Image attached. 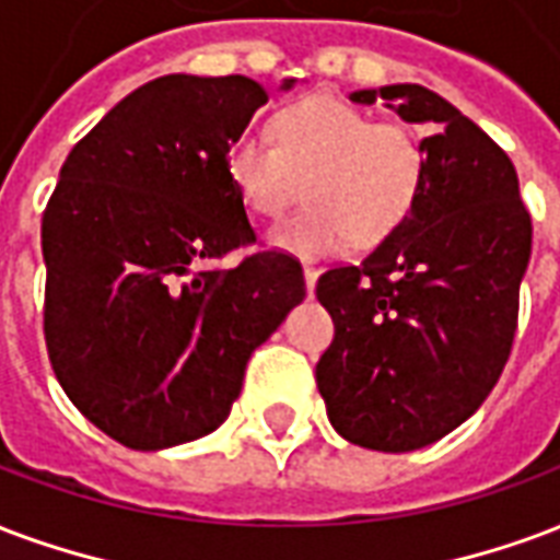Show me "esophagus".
Wrapping results in <instances>:
<instances>
[{
  "mask_svg": "<svg viewBox=\"0 0 560 560\" xmlns=\"http://www.w3.org/2000/svg\"><path fill=\"white\" fill-rule=\"evenodd\" d=\"M302 276H305V291L314 293V284H317V276H320V269L312 267V264H305V267H302Z\"/></svg>",
  "mask_w": 560,
  "mask_h": 560,
  "instance_id": "esophagus-1",
  "label": "esophagus"
}]
</instances>
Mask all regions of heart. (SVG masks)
Here are the masks:
<instances>
[{
    "instance_id": "1",
    "label": "heart",
    "mask_w": 560,
    "mask_h": 560,
    "mask_svg": "<svg viewBox=\"0 0 560 560\" xmlns=\"http://www.w3.org/2000/svg\"><path fill=\"white\" fill-rule=\"evenodd\" d=\"M228 177L243 205L279 219L308 192V205L281 222L272 246L320 258L350 243L374 246L404 225L424 180V151L407 124L374 121L353 103L314 94L272 115V142L240 136Z\"/></svg>"
}]
</instances>
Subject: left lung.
<instances>
[{
    "mask_svg": "<svg viewBox=\"0 0 560 560\" xmlns=\"http://www.w3.org/2000/svg\"><path fill=\"white\" fill-rule=\"evenodd\" d=\"M428 124L412 213L362 260L317 279L335 338L317 362L326 416L347 442L416 451L487 400L511 355L532 217L511 156L424 85L353 91Z\"/></svg>",
    "mask_w": 560,
    "mask_h": 560,
    "instance_id": "1",
    "label": "left lung"
}]
</instances>
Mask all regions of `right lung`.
<instances>
[{"instance_id": "right-lung-1", "label": "right lung", "mask_w": 560, "mask_h": 560, "mask_svg": "<svg viewBox=\"0 0 560 560\" xmlns=\"http://www.w3.org/2000/svg\"><path fill=\"white\" fill-rule=\"evenodd\" d=\"M264 103L237 73L144 82L73 144L47 201L49 362L73 407L132 451L213 433L248 355L305 296L288 252L210 267L258 240L225 163Z\"/></svg>"}]
</instances>
